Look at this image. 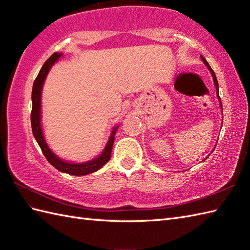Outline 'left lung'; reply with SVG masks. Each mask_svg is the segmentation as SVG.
Returning a JSON list of instances; mask_svg holds the SVG:
<instances>
[{
    "instance_id": "1",
    "label": "left lung",
    "mask_w": 250,
    "mask_h": 250,
    "mask_svg": "<svg viewBox=\"0 0 250 250\" xmlns=\"http://www.w3.org/2000/svg\"><path fill=\"white\" fill-rule=\"evenodd\" d=\"M201 59H202V61L204 62V64L207 66V68H208V70L210 71V73H211V76H213V79H214V83H215V87H216V90H217V97H218V99H219V102H220V107H221V109H222L221 101H220V97H219V87H218V82H217V78H216L215 73H214V71H213V70H211V67H210V65L208 64V62H207V61L205 60V58H204L203 56H201Z\"/></svg>"
}]
</instances>
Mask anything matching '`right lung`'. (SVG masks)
<instances>
[{"instance_id":"add662e5","label":"right lung","mask_w":250,"mask_h":250,"mask_svg":"<svg viewBox=\"0 0 250 250\" xmlns=\"http://www.w3.org/2000/svg\"><path fill=\"white\" fill-rule=\"evenodd\" d=\"M62 54L60 52H55L51 55L47 61L42 66L41 71L37 75L36 79L33 83V88H32V111H31V125H32V132L40 145L42 151H43L44 156L46 157L47 161H48L52 167H55L58 171L62 173H66L70 175H75V176H82V175H88L90 173H93L98 171L102 167L104 164L108 162L110 158L111 149H113L114 141H115V134L116 131L118 129V125L115 126L111 131V134L108 139L107 144H106L104 150L99 157L92 160L83 162V163H71L62 160L59 157H57L54 152L50 150V148L47 145L45 141V137L43 134V130H42L41 125V99H42V89H43V84L46 79L47 74H48L51 66L60 59Z\"/></svg>"}]
</instances>
